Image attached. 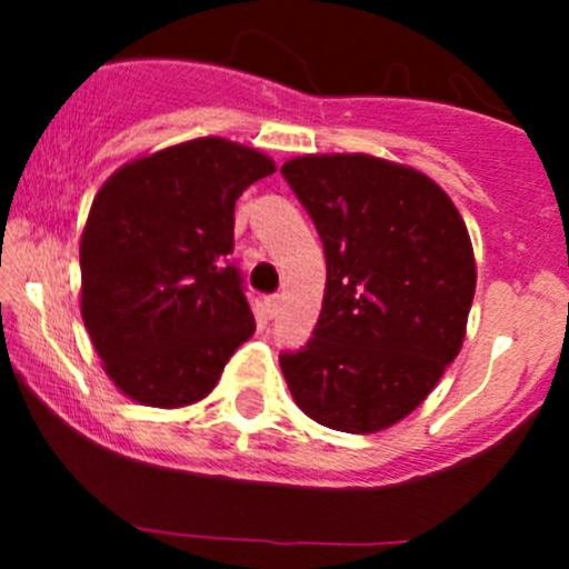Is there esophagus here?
<instances>
[{
    "mask_svg": "<svg viewBox=\"0 0 569 569\" xmlns=\"http://www.w3.org/2000/svg\"><path fill=\"white\" fill-rule=\"evenodd\" d=\"M280 302H283V297H280V295L267 297V313H269V317H278V313H280Z\"/></svg>",
    "mask_w": 569,
    "mask_h": 569,
    "instance_id": "esophagus-1",
    "label": "esophagus"
}]
</instances>
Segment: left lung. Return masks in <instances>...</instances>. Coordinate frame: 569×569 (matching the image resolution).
<instances>
[{"instance_id":"8db88e82","label":"left lung","mask_w":569,"mask_h":569,"mask_svg":"<svg viewBox=\"0 0 569 569\" xmlns=\"http://www.w3.org/2000/svg\"><path fill=\"white\" fill-rule=\"evenodd\" d=\"M325 244L313 336L280 352L300 410L338 432H380L416 410L460 355L476 263L449 194L366 153L280 168Z\"/></svg>"}]
</instances>
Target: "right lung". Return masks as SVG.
<instances>
[{
	"mask_svg": "<svg viewBox=\"0 0 569 569\" xmlns=\"http://www.w3.org/2000/svg\"><path fill=\"white\" fill-rule=\"evenodd\" d=\"M272 159L200 137L123 164L90 206L82 319L107 375L148 407L203 399L256 332L231 261L233 206Z\"/></svg>",
	"mask_w": 569,
	"mask_h": 569,
	"instance_id": "1",
	"label": "right lung"
}]
</instances>
